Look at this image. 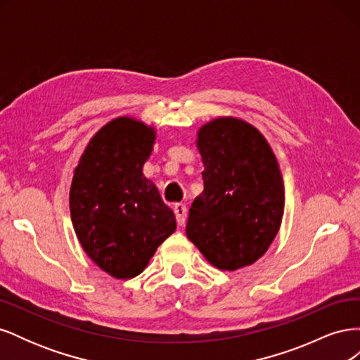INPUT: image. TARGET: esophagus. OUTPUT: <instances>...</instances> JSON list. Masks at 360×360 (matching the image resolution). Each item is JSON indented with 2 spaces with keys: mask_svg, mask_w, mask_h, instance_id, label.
I'll use <instances>...</instances> for the list:
<instances>
[{
  "mask_svg": "<svg viewBox=\"0 0 360 360\" xmlns=\"http://www.w3.org/2000/svg\"><path fill=\"white\" fill-rule=\"evenodd\" d=\"M174 213H176L179 225H184V222H186V216H188L186 205H184V204H176V205H174Z\"/></svg>",
  "mask_w": 360,
  "mask_h": 360,
  "instance_id": "1",
  "label": "esophagus"
}]
</instances>
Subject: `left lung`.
I'll list each match as a JSON object with an SVG mask.
<instances>
[{
  "label": "left lung",
  "instance_id": "8db88e82",
  "mask_svg": "<svg viewBox=\"0 0 360 360\" xmlns=\"http://www.w3.org/2000/svg\"><path fill=\"white\" fill-rule=\"evenodd\" d=\"M197 147L204 191L189 210V240L221 270L254 264L274 242L284 214L276 156L257 127L234 117L205 123Z\"/></svg>",
  "mask_w": 360,
  "mask_h": 360
}]
</instances>
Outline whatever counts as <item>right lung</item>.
<instances>
[{
  "label": "right lung",
  "mask_w": 360,
  "mask_h": 360,
  "mask_svg": "<svg viewBox=\"0 0 360 360\" xmlns=\"http://www.w3.org/2000/svg\"><path fill=\"white\" fill-rule=\"evenodd\" d=\"M156 139L130 117L105 124L84 150L70 186L76 237L94 264L117 279L135 278L176 231V216L143 174Z\"/></svg>",
  "instance_id": "add662e5"
}]
</instances>
